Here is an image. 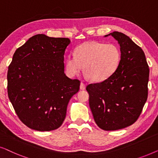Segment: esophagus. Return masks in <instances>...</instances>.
Returning a JSON list of instances; mask_svg holds the SVG:
<instances>
[{
    "mask_svg": "<svg viewBox=\"0 0 158 158\" xmlns=\"http://www.w3.org/2000/svg\"><path fill=\"white\" fill-rule=\"evenodd\" d=\"M80 88L81 90H85V85L83 83H81V85H80Z\"/></svg>",
    "mask_w": 158,
    "mask_h": 158,
    "instance_id": "esophagus-1",
    "label": "esophagus"
}]
</instances>
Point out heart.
I'll return each mask as SVG.
<instances>
[{
  "label": "heart",
  "instance_id": "obj_1",
  "mask_svg": "<svg viewBox=\"0 0 158 158\" xmlns=\"http://www.w3.org/2000/svg\"><path fill=\"white\" fill-rule=\"evenodd\" d=\"M122 51L114 44L90 41L77 47L75 54H70L65 60V69L70 76L84 72L95 83L111 78L119 68Z\"/></svg>",
  "mask_w": 158,
  "mask_h": 158
}]
</instances>
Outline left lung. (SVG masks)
I'll list each match as a JSON object with an SVG mask.
<instances>
[{
  "mask_svg": "<svg viewBox=\"0 0 158 158\" xmlns=\"http://www.w3.org/2000/svg\"><path fill=\"white\" fill-rule=\"evenodd\" d=\"M110 35L122 51L119 68L111 78L86 87L95 122L106 131L124 129L137 121L148 98L150 73L141 47L121 32L104 37Z\"/></svg>",
  "mask_w": 158,
  "mask_h": 158,
  "instance_id": "left-lung-1",
  "label": "left lung"
}]
</instances>
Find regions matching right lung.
I'll list each match as a JSON object with an SVG mask.
<instances>
[{
    "mask_svg": "<svg viewBox=\"0 0 158 158\" xmlns=\"http://www.w3.org/2000/svg\"><path fill=\"white\" fill-rule=\"evenodd\" d=\"M68 38L36 34L15 52L8 67V95L20 120L36 131L59 128L80 82L64 73Z\"/></svg>",
    "mask_w": 158,
    "mask_h": 158,
    "instance_id": "add662e5",
    "label": "right lung"
}]
</instances>
